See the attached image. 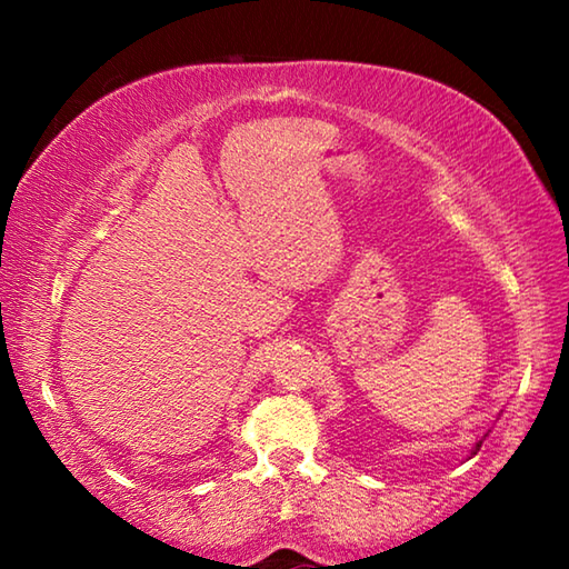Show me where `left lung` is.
Instances as JSON below:
<instances>
[{"label":"left lung","mask_w":569,"mask_h":569,"mask_svg":"<svg viewBox=\"0 0 569 569\" xmlns=\"http://www.w3.org/2000/svg\"><path fill=\"white\" fill-rule=\"evenodd\" d=\"M479 447H481V441H477V445H475V449H471V455H477V451H479Z\"/></svg>","instance_id":"obj_1"}]
</instances>
